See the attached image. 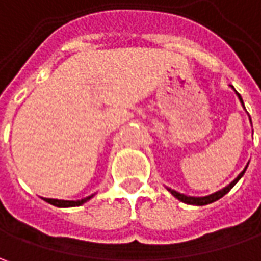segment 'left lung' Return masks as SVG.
Here are the masks:
<instances>
[{
	"instance_id": "obj_1",
	"label": "left lung",
	"mask_w": 261,
	"mask_h": 261,
	"mask_svg": "<svg viewBox=\"0 0 261 261\" xmlns=\"http://www.w3.org/2000/svg\"><path fill=\"white\" fill-rule=\"evenodd\" d=\"M238 94V93H237ZM238 98L241 100V103H243V98H241V95L238 94ZM247 168H244V171H241V174L237 177L236 180L231 183L229 186H226L225 189H222V190H219V192H216V193H214V195H209V196H205V197H190V196H185L181 195V193H177V192H174V190H171V189H168L170 192H171V195L174 196V197H177L178 200H181V202H185V203H189V205H197V206H203V205H207V203H212V202H215V200H218V199H221L222 196H225L234 186L237 185V181L243 177V174L246 173Z\"/></svg>"
}]
</instances>
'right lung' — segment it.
<instances>
[{"mask_svg": "<svg viewBox=\"0 0 261 261\" xmlns=\"http://www.w3.org/2000/svg\"><path fill=\"white\" fill-rule=\"evenodd\" d=\"M93 196H88L86 199H81V200H58V199H45L47 203L50 205L58 206V207H71V206H80L83 203H86L87 200H90Z\"/></svg>", "mask_w": 261, "mask_h": 261, "instance_id": "1", "label": "right lung"}]
</instances>
